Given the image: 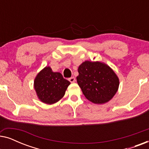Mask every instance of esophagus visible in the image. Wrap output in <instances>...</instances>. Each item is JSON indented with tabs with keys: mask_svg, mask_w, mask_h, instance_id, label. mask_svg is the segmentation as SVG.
Instances as JSON below:
<instances>
[{
	"mask_svg": "<svg viewBox=\"0 0 149 149\" xmlns=\"http://www.w3.org/2000/svg\"><path fill=\"white\" fill-rule=\"evenodd\" d=\"M68 80H69V81H70V83H74V81H75V78L74 77H70V78H69L68 79Z\"/></svg>",
	"mask_w": 149,
	"mask_h": 149,
	"instance_id": "34e87169",
	"label": "esophagus"
}]
</instances>
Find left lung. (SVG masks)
Wrapping results in <instances>:
<instances>
[{
  "label": "left lung",
  "mask_w": 149,
  "mask_h": 149,
  "mask_svg": "<svg viewBox=\"0 0 149 149\" xmlns=\"http://www.w3.org/2000/svg\"><path fill=\"white\" fill-rule=\"evenodd\" d=\"M78 72V85L85 97L93 103L107 102L117 91L119 79L107 64L85 61L79 66Z\"/></svg>",
  "instance_id": "8db88e82"
}]
</instances>
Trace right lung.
<instances>
[{
    "instance_id": "obj_1",
    "label": "right lung",
    "mask_w": 149,
    "mask_h": 149,
    "mask_svg": "<svg viewBox=\"0 0 149 149\" xmlns=\"http://www.w3.org/2000/svg\"><path fill=\"white\" fill-rule=\"evenodd\" d=\"M70 83L60 72H53L50 67L40 71L34 80V89L40 100L52 104L58 102L65 94Z\"/></svg>"
}]
</instances>
